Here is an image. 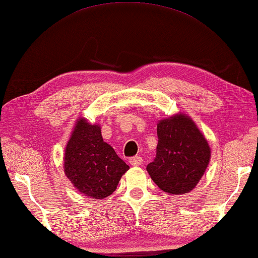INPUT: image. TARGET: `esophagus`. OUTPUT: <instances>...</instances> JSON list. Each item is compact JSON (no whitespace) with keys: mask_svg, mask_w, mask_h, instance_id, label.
<instances>
[{"mask_svg":"<svg viewBox=\"0 0 258 258\" xmlns=\"http://www.w3.org/2000/svg\"><path fill=\"white\" fill-rule=\"evenodd\" d=\"M129 163L133 166H139L143 164V159L141 156H134L132 159H129Z\"/></svg>","mask_w":258,"mask_h":258,"instance_id":"1","label":"esophagus"}]
</instances>
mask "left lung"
Masks as SVG:
<instances>
[{
  "instance_id": "8db88e82",
  "label": "left lung",
  "mask_w": 258,
  "mask_h": 258,
  "mask_svg": "<svg viewBox=\"0 0 258 258\" xmlns=\"http://www.w3.org/2000/svg\"><path fill=\"white\" fill-rule=\"evenodd\" d=\"M155 160L147 172L162 190L187 194L197 186L211 159L209 143L190 117L175 114L157 123Z\"/></svg>"
}]
</instances>
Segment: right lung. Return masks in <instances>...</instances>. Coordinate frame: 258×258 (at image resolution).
<instances>
[{
	"label": "right lung",
	"mask_w": 258,
	"mask_h": 258,
	"mask_svg": "<svg viewBox=\"0 0 258 258\" xmlns=\"http://www.w3.org/2000/svg\"><path fill=\"white\" fill-rule=\"evenodd\" d=\"M126 165L115 151L103 141L101 126L81 117L64 153V173L78 191L85 196L102 200L115 190Z\"/></svg>",
	"instance_id": "obj_1"
}]
</instances>
